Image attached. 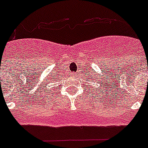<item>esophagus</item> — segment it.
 Wrapping results in <instances>:
<instances>
[{
  "mask_svg": "<svg viewBox=\"0 0 148 148\" xmlns=\"http://www.w3.org/2000/svg\"><path fill=\"white\" fill-rule=\"evenodd\" d=\"M74 74H76V73H74Z\"/></svg>",
  "mask_w": 148,
  "mask_h": 148,
  "instance_id": "34e87169",
  "label": "esophagus"
}]
</instances>
